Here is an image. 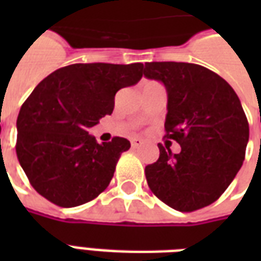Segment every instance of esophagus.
Listing matches in <instances>:
<instances>
[{
  "label": "esophagus",
  "instance_id": "34e87169",
  "mask_svg": "<svg viewBox=\"0 0 261 261\" xmlns=\"http://www.w3.org/2000/svg\"><path fill=\"white\" fill-rule=\"evenodd\" d=\"M142 144H144V141H142L141 138H133V140H131V148H134V149L141 147Z\"/></svg>",
  "mask_w": 261,
  "mask_h": 261
}]
</instances>
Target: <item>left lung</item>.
<instances>
[{
    "label": "left lung",
    "mask_w": 261,
    "mask_h": 261,
    "mask_svg": "<svg viewBox=\"0 0 261 261\" xmlns=\"http://www.w3.org/2000/svg\"><path fill=\"white\" fill-rule=\"evenodd\" d=\"M144 75L168 92L166 138L180 144L145 168L151 192L181 213L217 201L241 169L249 123L232 86L218 74L190 63H145Z\"/></svg>",
    "instance_id": "8db88e82"
}]
</instances>
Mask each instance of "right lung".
Returning a JSON list of instances; mask_svg holds the SVG:
<instances>
[{"mask_svg":"<svg viewBox=\"0 0 261 261\" xmlns=\"http://www.w3.org/2000/svg\"><path fill=\"white\" fill-rule=\"evenodd\" d=\"M144 64H71L39 84L18 114L16 155L33 189L60 207H76L109 186L130 141L97 144L88 130L112 114L117 91L141 80Z\"/></svg>","mask_w":261,"mask_h":261,"instance_id":"add662e5","label":"right lung"}]
</instances>
